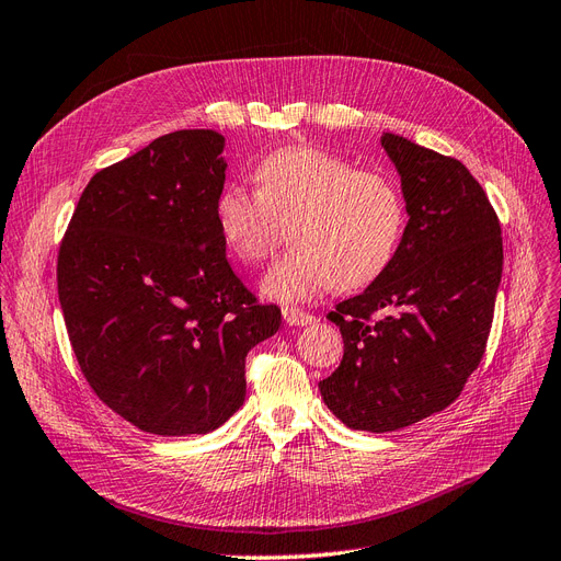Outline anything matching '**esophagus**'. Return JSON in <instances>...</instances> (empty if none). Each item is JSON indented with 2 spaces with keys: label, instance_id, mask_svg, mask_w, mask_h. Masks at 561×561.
Wrapping results in <instances>:
<instances>
[{
  "label": "esophagus",
  "instance_id": "1",
  "mask_svg": "<svg viewBox=\"0 0 561 561\" xmlns=\"http://www.w3.org/2000/svg\"><path fill=\"white\" fill-rule=\"evenodd\" d=\"M282 314H284V321L288 323V327H307V323L314 321V317L310 312L300 310V307H288L286 305L284 310H282Z\"/></svg>",
  "mask_w": 561,
  "mask_h": 561
}]
</instances>
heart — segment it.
Masks as SVG:
<instances>
[{"instance_id":"1","label":"heart","mask_w":561,"mask_h":561,"mask_svg":"<svg viewBox=\"0 0 561 561\" xmlns=\"http://www.w3.org/2000/svg\"><path fill=\"white\" fill-rule=\"evenodd\" d=\"M256 191L230 184L216 201V224L232 256L261 265L291 226L294 249L267 273L263 291L284 302L312 300L333 286L356 288L387 270L405 230L399 184L356 170L314 147H284L254 170Z\"/></svg>"}]
</instances>
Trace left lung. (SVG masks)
I'll return each mask as SVG.
<instances>
[{
    "mask_svg": "<svg viewBox=\"0 0 561 561\" xmlns=\"http://www.w3.org/2000/svg\"><path fill=\"white\" fill-rule=\"evenodd\" d=\"M410 221L387 270L335 305L345 354L319 382L356 431L422 422L459 399L490 337L503 238L490 197L463 162L385 133Z\"/></svg>",
    "mask_w": 561,
    "mask_h": 561,
    "instance_id": "left-lung-1",
    "label": "left lung"
}]
</instances>
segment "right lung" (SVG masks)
<instances>
[{
	"instance_id": "obj_1",
	"label": "right lung",
	"mask_w": 561,
	"mask_h": 561,
	"mask_svg": "<svg viewBox=\"0 0 561 561\" xmlns=\"http://www.w3.org/2000/svg\"><path fill=\"white\" fill-rule=\"evenodd\" d=\"M224 137L176 130L93 174L58 251V298L88 387L156 436L221 426L282 312L232 273L216 224Z\"/></svg>"
}]
</instances>
